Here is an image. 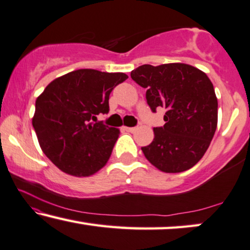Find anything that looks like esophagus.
Masks as SVG:
<instances>
[{
  "label": "esophagus",
  "mask_w": 250,
  "mask_h": 250,
  "mask_svg": "<svg viewBox=\"0 0 250 250\" xmlns=\"http://www.w3.org/2000/svg\"><path fill=\"white\" fill-rule=\"evenodd\" d=\"M125 130L128 132H135L137 130V126H125Z\"/></svg>",
  "instance_id": "obj_1"
}]
</instances>
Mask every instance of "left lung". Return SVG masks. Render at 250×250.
Listing matches in <instances>:
<instances>
[{"label": "left lung", "instance_id": "1", "mask_svg": "<svg viewBox=\"0 0 250 250\" xmlns=\"http://www.w3.org/2000/svg\"><path fill=\"white\" fill-rule=\"evenodd\" d=\"M131 78L146 88L153 113L165 108L163 126L154 128V139L142 147L154 167L178 173L194 167L208 148L217 125V98L206 73L184 63L140 65Z\"/></svg>", "mask_w": 250, "mask_h": 250}]
</instances>
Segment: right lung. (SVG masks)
Here are the masks:
<instances>
[{
  "label": "right lung",
  "instance_id": "1",
  "mask_svg": "<svg viewBox=\"0 0 250 250\" xmlns=\"http://www.w3.org/2000/svg\"><path fill=\"white\" fill-rule=\"evenodd\" d=\"M125 73L79 69L48 83L35 104L33 126L45 155L65 173L89 177L106 164L120 131L97 121Z\"/></svg>",
  "mask_w": 250,
  "mask_h": 250
}]
</instances>
